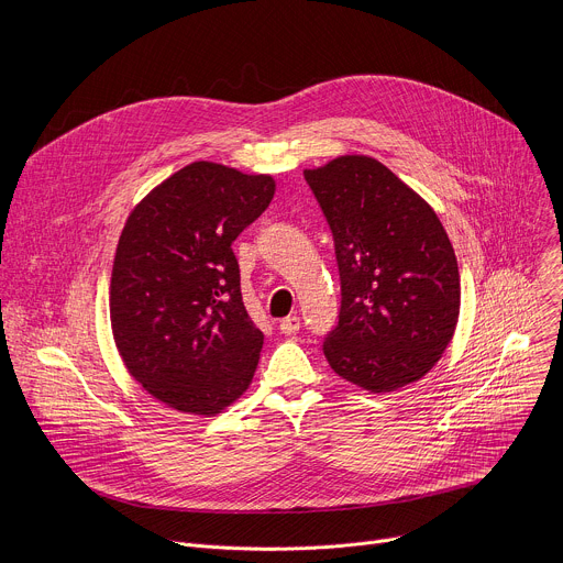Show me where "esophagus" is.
Returning <instances> with one entry per match:
<instances>
[{
    "label": "esophagus",
    "mask_w": 563,
    "mask_h": 563,
    "mask_svg": "<svg viewBox=\"0 0 563 563\" xmlns=\"http://www.w3.org/2000/svg\"><path fill=\"white\" fill-rule=\"evenodd\" d=\"M298 330H300V318H298V316H287V318L280 320V332H283V334L291 336V334H296Z\"/></svg>",
    "instance_id": "obj_1"
}]
</instances>
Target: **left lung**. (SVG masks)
Instances as JSON below:
<instances>
[{"mask_svg":"<svg viewBox=\"0 0 563 563\" xmlns=\"http://www.w3.org/2000/svg\"><path fill=\"white\" fill-rule=\"evenodd\" d=\"M305 180L323 211L341 276L323 352L345 380L391 391L426 376L452 341L461 283L434 209L378 159L343 155Z\"/></svg>","mask_w":563,"mask_h":563,"instance_id":"obj_1","label":"left lung"}]
</instances>
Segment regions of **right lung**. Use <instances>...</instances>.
Instances as JSON below:
<instances>
[{
    "instance_id": "obj_1",
    "label": "right lung",
    "mask_w": 563,
    "mask_h": 563,
    "mask_svg": "<svg viewBox=\"0 0 563 563\" xmlns=\"http://www.w3.org/2000/svg\"><path fill=\"white\" fill-rule=\"evenodd\" d=\"M272 176L194 163L129 216L111 276V328L131 376L169 408L211 417L243 394L263 332L231 250L272 202Z\"/></svg>"
}]
</instances>
